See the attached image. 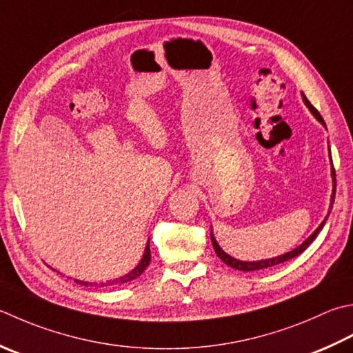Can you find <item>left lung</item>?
Instances as JSON below:
<instances>
[{
  "label": "left lung",
  "mask_w": 353,
  "mask_h": 353,
  "mask_svg": "<svg viewBox=\"0 0 353 353\" xmlns=\"http://www.w3.org/2000/svg\"><path fill=\"white\" fill-rule=\"evenodd\" d=\"M301 98H303V102L306 103V107L309 108V112L314 114V117L316 121H319L321 125L326 128V123H324V121H323V117H321V114L316 112V108L312 105V103H310L309 101H307V98L305 96V93H301ZM332 196H330V206H329V211H327V216L324 217V220L323 222L320 223V226L316 228V230L310 234V236L303 241V243L300 245V246H296L295 250H292V251H289V252H286V254H281V255H277V257H272V259H266V260H257V261H243V260H237V259H234V257H231L230 254H226L222 248H220V245L217 243V240H216V237H214V234H212V228H211V241H212V246H214V251H216V254H217V257L223 261V263H226L228 266H231V268H234V269H237V271H243V272H251V271H259V269H266V268H272V266H275V265H280V263H285V261H288V260H291V259H294V257H296V255H300L303 251L306 250V248L312 243V241L315 240V237L319 236V232L323 230V226H324V223H326V220H327V217H329V214H330V210H332V205H334V200H335V190H336V182H335V170H334V165H332Z\"/></svg>",
  "instance_id": "obj_1"
}]
</instances>
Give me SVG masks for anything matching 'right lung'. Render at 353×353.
Returning <instances> with one entry per match:
<instances>
[{"mask_svg":"<svg viewBox=\"0 0 353 353\" xmlns=\"http://www.w3.org/2000/svg\"><path fill=\"white\" fill-rule=\"evenodd\" d=\"M151 261V252H150V239L147 241V245H145V251L139 263L134 269H131V271L125 275H122L119 279H114V280H108V281H101V283H88V281H81V280H74L76 283H79L82 286H99V288H105V286H119L123 285V283H128V281H133L136 280L139 275L145 271V269L148 268Z\"/></svg>","mask_w":353,"mask_h":353,"instance_id":"1","label":"right lung"}]
</instances>
